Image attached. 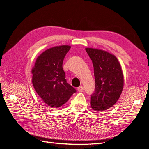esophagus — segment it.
Wrapping results in <instances>:
<instances>
[{"mask_svg":"<svg viewBox=\"0 0 149 149\" xmlns=\"http://www.w3.org/2000/svg\"><path fill=\"white\" fill-rule=\"evenodd\" d=\"M77 90H78V91L79 92H81V91H83V90H84V88H83V86H80L79 87H78Z\"/></svg>","mask_w":149,"mask_h":149,"instance_id":"obj_1","label":"esophagus"}]
</instances>
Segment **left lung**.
Masks as SVG:
<instances>
[{"mask_svg":"<svg viewBox=\"0 0 149 149\" xmlns=\"http://www.w3.org/2000/svg\"><path fill=\"white\" fill-rule=\"evenodd\" d=\"M94 67L95 91L91 96L95 111H104L117 102L124 86L122 67L114 54L102 49L86 48Z\"/></svg>","mask_w":149,"mask_h":149,"instance_id":"8db88e82","label":"left lung"}]
</instances>
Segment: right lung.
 <instances>
[{"label": "right lung", "mask_w": 149, "mask_h": 149, "mask_svg": "<svg viewBox=\"0 0 149 149\" xmlns=\"http://www.w3.org/2000/svg\"><path fill=\"white\" fill-rule=\"evenodd\" d=\"M69 45L56 46L38 56L32 68V84L38 95L47 106L58 108L76 92L66 81L63 68L64 58Z\"/></svg>", "instance_id": "right-lung-1"}]
</instances>
